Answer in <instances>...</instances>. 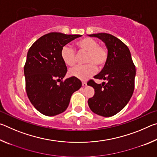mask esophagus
Wrapping results in <instances>:
<instances>
[{"label": "esophagus", "instance_id": "obj_1", "mask_svg": "<svg viewBox=\"0 0 157 157\" xmlns=\"http://www.w3.org/2000/svg\"><path fill=\"white\" fill-rule=\"evenodd\" d=\"M82 86H86V82H82Z\"/></svg>", "mask_w": 157, "mask_h": 157}]
</instances>
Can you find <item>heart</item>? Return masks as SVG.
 <instances>
[{"label": "heart", "instance_id": "1", "mask_svg": "<svg viewBox=\"0 0 157 157\" xmlns=\"http://www.w3.org/2000/svg\"><path fill=\"white\" fill-rule=\"evenodd\" d=\"M79 52H86L84 62L87 63L84 66H78L71 68L69 74L82 80H85L91 77L98 68L104 67L107 62L109 53L106 46L98 44L95 39L91 37H85L76 43ZM60 56L66 65L73 66L76 62V54L75 50L68 46L62 47Z\"/></svg>", "mask_w": 157, "mask_h": 157}]
</instances>
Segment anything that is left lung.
<instances>
[{"mask_svg":"<svg viewBox=\"0 0 157 157\" xmlns=\"http://www.w3.org/2000/svg\"><path fill=\"white\" fill-rule=\"evenodd\" d=\"M89 36L97 37L104 42L109 57L101 72L94 76L95 79L107 80V82L96 84L91 79L87 83L95 89V94L89 98L88 104L94 113L110 117L123 109L132 98L136 68L128 47L117 37L107 33Z\"/></svg>","mask_w":157,"mask_h":157,"instance_id":"left-lung-1","label":"left lung"}]
</instances>
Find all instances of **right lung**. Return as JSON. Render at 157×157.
Masks as SVG:
<instances>
[{
    "instance_id": "1",
    "label": "right lung",
    "mask_w": 157,
    "mask_h": 157,
    "mask_svg": "<svg viewBox=\"0 0 157 157\" xmlns=\"http://www.w3.org/2000/svg\"><path fill=\"white\" fill-rule=\"evenodd\" d=\"M81 36L50 33L37 39L28 50L24 66L26 93L34 107L45 116L63 112L71 95L81 88V81L75 77L62 81L67 67L60 56L62 47Z\"/></svg>"
}]
</instances>
